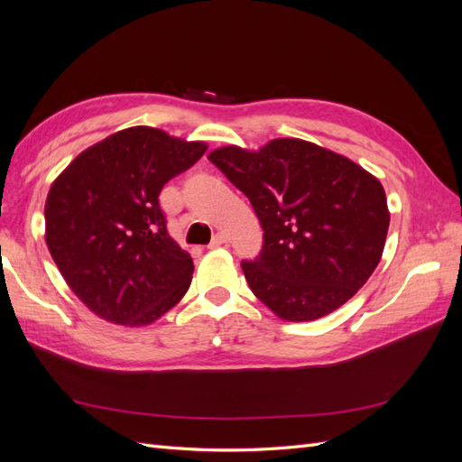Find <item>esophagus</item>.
Segmentation results:
<instances>
[{
	"mask_svg": "<svg viewBox=\"0 0 462 462\" xmlns=\"http://www.w3.org/2000/svg\"><path fill=\"white\" fill-rule=\"evenodd\" d=\"M227 235L226 233H217V235H214V239H212V243H209V248H219V246H223V245H227Z\"/></svg>",
	"mask_w": 462,
	"mask_h": 462,
	"instance_id": "esophagus-1",
	"label": "esophagus"
}]
</instances>
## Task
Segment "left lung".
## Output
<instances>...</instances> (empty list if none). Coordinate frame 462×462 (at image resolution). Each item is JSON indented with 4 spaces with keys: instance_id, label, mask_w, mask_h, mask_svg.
Here are the masks:
<instances>
[{
    "instance_id": "left-lung-1",
    "label": "left lung",
    "mask_w": 462,
    "mask_h": 462,
    "mask_svg": "<svg viewBox=\"0 0 462 462\" xmlns=\"http://www.w3.org/2000/svg\"><path fill=\"white\" fill-rule=\"evenodd\" d=\"M208 160L260 219L262 253L241 265L275 316H328L368 282L382 260L389 209L382 183L365 167L300 138H275L256 152L223 146Z\"/></svg>"
}]
</instances>
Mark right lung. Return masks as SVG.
Masks as SVG:
<instances>
[{
	"instance_id": "obj_1",
	"label": "right lung",
	"mask_w": 462,
	"mask_h": 462,
	"mask_svg": "<svg viewBox=\"0 0 462 462\" xmlns=\"http://www.w3.org/2000/svg\"><path fill=\"white\" fill-rule=\"evenodd\" d=\"M208 150L131 127L80 152L46 199V245L67 285L111 324L148 326L185 297L194 263L165 227L160 192Z\"/></svg>"
}]
</instances>
